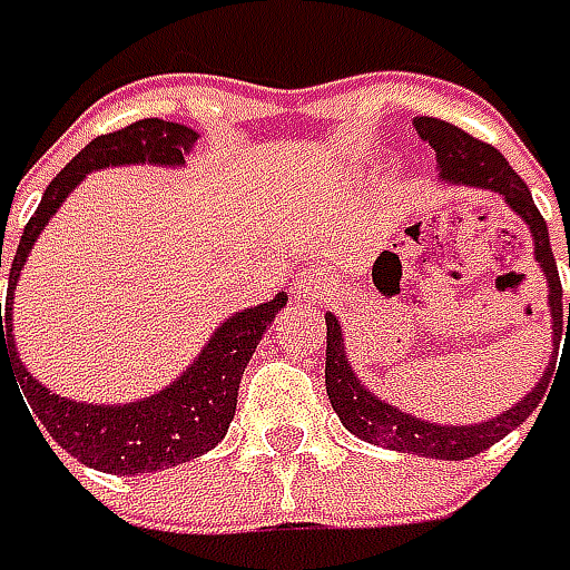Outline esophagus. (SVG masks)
Returning a JSON list of instances; mask_svg holds the SVG:
<instances>
[{
  "label": "esophagus",
  "instance_id": "obj_1",
  "mask_svg": "<svg viewBox=\"0 0 570 570\" xmlns=\"http://www.w3.org/2000/svg\"><path fill=\"white\" fill-rule=\"evenodd\" d=\"M333 293V277L321 268H312V272H305L298 277L296 284V298L298 302H321L324 296Z\"/></svg>",
  "mask_w": 570,
  "mask_h": 570
}]
</instances>
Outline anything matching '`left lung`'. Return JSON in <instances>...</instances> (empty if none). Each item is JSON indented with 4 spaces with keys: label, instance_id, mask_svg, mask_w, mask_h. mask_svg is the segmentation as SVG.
I'll return each instance as SVG.
<instances>
[{
    "label": "left lung",
    "instance_id": "obj_1",
    "mask_svg": "<svg viewBox=\"0 0 570 570\" xmlns=\"http://www.w3.org/2000/svg\"><path fill=\"white\" fill-rule=\"evenodd\" d=\"M416 132L423 141L432 145L441 169V181L448 185H465V188H484L500 194L509 203V209L531 228L534 237V256L543 268V277L549 284V314H552V345L568 342L570 336V302L562 305V281L556 268V256L549 246L547 222L534 206V197L528 185L521 181L519 173L507 163V157L497 147L484 145L479 138H472L463 129H456L451 122L435 117L413 119ZM568 265H570V244H568ZM559 348L552 352L547 373L540 376L534 389L521 397L515 407L503 410L500 416H493L488 423L475 425H441L410 416L404 410L385 404L370 392L364 382L354 376L348 354H345V340H342V326L336 314H326V395L336 410L342 425L370 444H382L389 451L420 453L429 460H465L475 453L488 451L500 438H507L512 429H519L531 413H534L543 397H547L549 376L556 370ZM543 410V407H540Z\"/></svg>",
    "mask_w": 570,
    "mask_h": 570
}]
</instances>
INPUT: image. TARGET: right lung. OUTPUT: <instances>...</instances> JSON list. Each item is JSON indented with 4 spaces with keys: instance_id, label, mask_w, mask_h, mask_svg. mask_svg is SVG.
<instances>
[{
    "instance_id": "right-lung-1",
    "label": "right lung",
    "mask_w": 570,
    "mask_h": 570,
    "mask_svg": "<svg viewBox=\"0 0 570 570\" xmlns=\"http://www.w3.org/2000/svg\"><path fill=\"white\" fill-rule=\"evenodd\" d=\"M194 141H197L194 129L181 122H163V119H138L119 132L98 135L51 178L42 203L36 206L33 218L23 228L18 253L8 262L6 314L0 302V373L6 367L11 370V376L18 380L30 404L27 413L35 410L30 414V420L37 416L33 423L42 425L79 463L110 472V475H141V472H157V469H173L213 451L218 441L228 435L246 364L265 336V330L272 326L274 314L286 305V296L277 293L272 302L230 314L178 380L145 401L114 407V404H79L70 397L55 395L42 382L33 380V373H27L14 348V336H11L14 289H18V277L36 237L42 234L49 218L58 213V206L67 200V194L77 188L86 175L95 169H107V166H129V163L181 166Z\"/></svg>"
}]
</instances>
